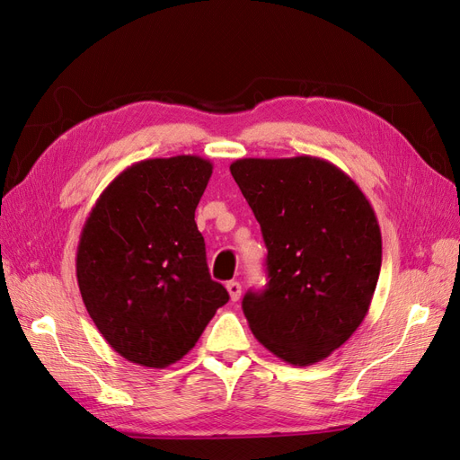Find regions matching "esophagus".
<instances>
[{
    "label": "esophagus",
    "instance_id": "34e87169",
    "mask_svg": "<svg viewBox=\"0 0 460 460\" xmlns=\"http://www.w3.org/2000/svg\"><path fill=\"white\" fill-rule=\"evenodd\" d=\"M226 289H228V294H230V299L232 301H238L240 299V296H242V286H240V282H228L226 284Z\"/></svg>",
    "mask_w": 460,
    "mask_h": 460
}]
</instances>
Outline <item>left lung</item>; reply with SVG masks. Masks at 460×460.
I'll list each match as a JSON object with an SVG mask.
<instances>
[{"mask_svg": "<svg viewBox=\"0 0 460 460\" xmlns=\"http://www.w3.org/2000/svg\"><path fill=\"white\" fill-rule=\"evenodd\" d=\"M230 172L261 225L269 284L242 307L253 336L296 367L353 336L378 284L382 234L365 193L320 157L238 159Z\"/></svg>", "mask_w": 460, "mask_h": 460, "instance_id": "1", "label": "left lung"}]
</instances>
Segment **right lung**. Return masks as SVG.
<instances>
[{"label":"right lung","mask_w":460,"mask_h":460,"mask_svg":"<svg viewBox=\"0 0 460 460\" xmlns=\"http://www.w3.org/2000/svg\"><path fill=\"white\" fill-rule=\"evenodd\" d=\"M211 174L213 163L198 155L134 163L103 190L80 232L82 301L130 363H176L230 299L211 280L193 220Z\"/></svg>","instance_id":"obj_1"}]
</instances>
